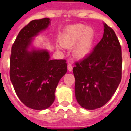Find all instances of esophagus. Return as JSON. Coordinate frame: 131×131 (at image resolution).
I'll return each mask as SVG.
<instances>
[{"mask_svg": "<svg viewBox=\"0 0 131 131\" xmlns=\"http://www.w3.org/2000/svg\"><path fill=\"white\" fill-rule=\"evenodd\" d=\"M68 70H69V71H72V69H73L72 65L70 64V63H69V64L68 65Z\"/></svg>", "mask_w": 131, "mask_h": 131, "instance_id": "34e87169", "label": "esophagus"}]
</instances>
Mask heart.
Listing matches in <instances>:
<instances>
[{"label":"heart","mask_w":131,"mask_h":131,"mask_svg":"<svg viewBox=\"0 0 131 131\" xmlns=\"http://www.w3.org/2000/svg\"><path fill=\"white\" fill-rule=\"evenodd\" d=\"M60 43L72 48V54L77 58H83L92 50L94 42V31L91 27L77 24L67 27L60 37Z\"/></svg>","instance_id":"1"}]
</instances>
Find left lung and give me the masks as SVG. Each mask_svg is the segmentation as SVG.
<instances>
[{"label": "left lung", "mask_w": 131, "mask_h": 131, "mask_svg": "<svg viewBox=\"0 0 131 131\" xmlns=\"http://www.w3.org/2000/svg\"><path fill=\"white\" fill-rule=\"evenodd\" d=\"M103 37L83 60L75 63L77 102L87 110L100 108L110 100L121 79L122 56L115 32L104 24Z\"/></svg>", "instance_id": "1"}]
</instances>
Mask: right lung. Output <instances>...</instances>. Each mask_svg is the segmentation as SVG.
<instances>
[{"instance_id":"1","label":"right lung","mask_w":131,"mask_h":131,"mask_svg":"<svg viewBox=\"0 0 131 131\" xmlns=\"http://www.w3.org/2000/svg\"><path fill=\"white\" fill-rule=\"evenodd\" d=\"M49 18L30 21L18 33L12 45L10 77L19 100L33 110H45L55 100L59 81L67 72L66 60H50L47 50L29 51L32 39L46 29Z\"/></svg>"}]
</instances>
